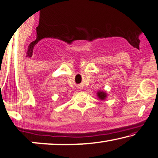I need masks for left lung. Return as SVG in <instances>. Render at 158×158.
Here are the masks:
<instances>
[{
    "label": "left lung",
    "mask_w": 158,
    "mask_h": 158,
    "mask_svg": "<svg viewBox=\"0 0 158 158\" xmlns=\"http://www.w3.org/2000/svg\"><path fill=\"white\" fill-rule=\"evenodd\" d=\"M97 97H98V98L100 100H104L106 98V97H107V95H106V93L104 92V91H99V92H97Z\"/></svg>",
    "instance_id": "obj_1"
}]
</instances>
